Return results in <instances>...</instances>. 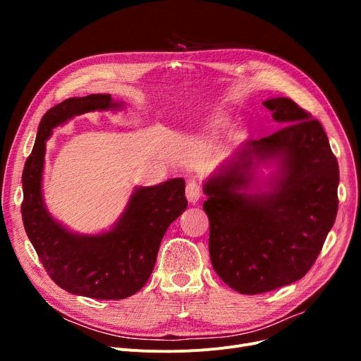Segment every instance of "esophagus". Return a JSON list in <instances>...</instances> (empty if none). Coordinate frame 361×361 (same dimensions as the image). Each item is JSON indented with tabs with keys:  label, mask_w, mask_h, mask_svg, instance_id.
I'll use <instances>...</instances> for the list:
<instances>
[{
	"label": "esophagus",
	"mask_w": 361,
	"mask_h": 361,
	"mask_svg": "<svg viewBox=\"0 0 361 361\" xmlns=\"http://www.w3.org/2000/svg\"><path fill=\"white\" fill-rule=\"evenodd\" d=\"M185 196H187V199H188V202L190 203H197L199 202V199L202 197V187H200V184L197 183V181H195V180H190L187 183V185H185Z\"/></svg>",
	"instance_id": "1"
}]
</instances>
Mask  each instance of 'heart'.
Here are the masks:
<instances>
[{"instance_id":"obj_1","label":"heart","mask_w":361,"mask_h":361,"mask_svg":"<svg viewBox=\"0 0 361 361\" xmlns=\"http://www.w3.org/2000/svg\"><path fill=\"white\" fill-rule=\"evenodd\" d=\"M212 124H214L215 127H219V126H222V121H219V120H215Z\"/></svg>"}]
</instances>
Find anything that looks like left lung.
<instances>
[{"mask_svg":"<svg viewBox=\"0 0 361 361\" xmlns=\"http://www.w3.org/2000/svg\"><path fill=\"white\" fill-rule=\"evenodd\" d=\"M263 105L282 127L247 140L207 180L209 255L219 278L240 294H260L305 276L338 212L339 168L322 124L290 98ZM279 161L267 192L249 194L254 168Z\"/></svg>","mask_w":361,"mask_h":361,"instance_id":"left-lung-1","label":"left lung"}]
</instances>
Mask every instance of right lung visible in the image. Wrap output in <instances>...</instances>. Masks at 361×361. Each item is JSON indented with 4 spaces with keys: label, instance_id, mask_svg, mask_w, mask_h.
<instances>
[{
    "label": "right lung",
    "instance_id": "add662e5",
    "mask_svg": "<svg viewBox=\"0 0 361 361\" xmlns=\"http://www.w3.org/2000/svg\"><path fill=\"white\" fill-rule=\"evenodd\" d=\"M111 94L68 98L47 111L23 169L22 218L26 234L51 279L63 290L98 300L136 294L154 271L169 224L187 207L183 178L136 187L116 226L98 235H80L56 222L44 204L45 142L55 127L90 111L120 109Z\"/></svg>",
    "mask_w": 361,
    "mask_h": 361
}]
</instances>
